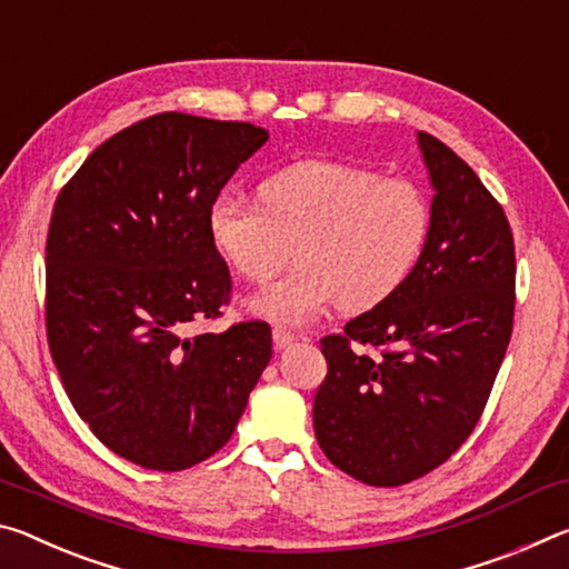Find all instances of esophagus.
<instances>
[{
	"instance_id": "1",
	"label": "esophagus",
	"mask_w": 569,
	"mask_h": 569,
	"mask_svg": "<svg viewBox=\"0 0 569 569\" xmlns=\"http://www.w3.org/2000/svg\"><path fill=\"white\" fill-rule=\"evenodd\" d=\"M272 338H274V346H277L279 350H282V348H287V346H292V342H295V332L282 328V325H274Z\"/></svg>"
}]
</instances>
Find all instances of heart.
I'll use <instances>...</instances> for the list:
<instances>
[{
  "mask_svg": "<svg viewBox=\"0 0 569 569\" xmlns=\"http://www.w3.org/2000/svg\"><path fill=\"white\" fill-rule=\"evenodd\" d=\"M207 223L213 249L247 282H267L297 244L300 269L264 287L251 307L274 322L305 325L338 300L348 312L388 300L421 259L433 211L408 179L300 161L269 176L262 201L219 193Z\"/></svg>",
  "mask_w": 569,
  "mask_h": 569,
  "instance_id": "b5f03b06",
  "label": "heart"
}]
</instances>
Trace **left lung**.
I'll list each match as a JSON object with an SVG mask.
<instances>
[{"label":"left lung","mask_w":569,"mask_h":569,"mask_svg":"<svg viewBox=\"0 0 569 569\" xmlns=\"http://www.w3.org/2000/svg\"><path fill=\"white\" fill-rule=\"evenodd\" d=\"M418 141L436 189L423 254L388 300L320 340L328 376L315 393V436L335 467L370 487L421 479L459 451L515 325L505 209L449 146L423 130Z\"/></svg>","instance_id":"8db88e82"}]
</instances>
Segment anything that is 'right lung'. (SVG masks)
Masks as SVG:
<instances>
[{
  "mask_svg": "<svg viewBox=\"0 0 569 569\" xmlns=\"http://www.w3.org/2000/svg\"><path fill=\"white\" fill-rule=\"evenodd\" d=\"M267 130L158 113L62 186L44 244V328L74 411L123 459L181 471L217 453L272 358L264 320L221 318L231 274L209 207Z\"/></svg>",
  "mask_w": 569,
  "mask_h": 569,
  "instance_id": "1",
  "label": "right lung"
}]
</instances>
